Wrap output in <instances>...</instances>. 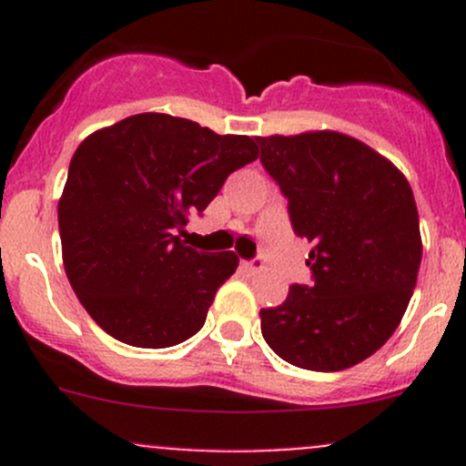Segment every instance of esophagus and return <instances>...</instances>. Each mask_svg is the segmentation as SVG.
<instances>
[{"instance_id": "1", "label": "esophagus", "mask_w": 466, "mask_h": 466, "mask_svg": "<svg viewBox=\"0 0 466 466\" xmlns=\"http://www.w3.org/2000/svg\"><path fill=\"white\" fill-rule=\"evenodd\" d=\"M243 266H246L250 272H257V270H261V268H263V259H261V257H255V259L243 261Z\"/></svg>"}]
</instances>
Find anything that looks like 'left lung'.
Listing matches in <instances>:
<instances>
[{"label":"left lung","mask_w":466,"mask_h":466,"mask_svg":"<svg viewBox=\"0 0 466 466\" xmlns=\"http://www.w3.org/2000/svg\"><path fill=\"white\" fill-rule=\"evenodd\" d=\"M257 144L295 234L313 246V281L261 309L263 340L295 368L340 372L383 347L406 313L421 263L415 196L392 162L347 135Z\"/></svg>","instance_id":"obj_1"}]
</instances>
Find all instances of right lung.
I'll return each mask as SVG.
<instances>
[{
  "label": "right lung",
  "mask_w": 466,
  "mask_h": 466,
  "mask_svg": "<svg viewBox=\"0 0 466 466\" xmlns=\"http://www.w3.org/2000/svg\"><path fill=\"white\" fill-rule=\"evenodd\" d=\"M257 155L255 139L157 112L128 116L78 146L58 203L63 263L103 331L162 350L203 329L238 257L194 250L176 234Z\"/></svg>",
  "instance_id": "right-lung-1"
}]
</instances>
